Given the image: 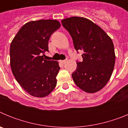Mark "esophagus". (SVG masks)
<instances>
[{
	"label": "esophagus",
	"mask_w": 128,
	"mask_h": 128,
	"mask_svg": "<svg viewBox=\"0 0 128 128\" xmlns=\"http://www.w3.org/2000/svg\"><path fill=\"white\" fill-rule=\"evenodd\" d=\"M66 62V60H62L60 61V63H62V65H64V64H65Z\"/></svg>",
	"instance_id": "34e87169"
}]
</instances>
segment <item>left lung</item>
Instances as JSON below:
<instances>
[{
  "label": "left lung",
  "mask_w": 128,
  "mask_h": 128,
  "mask_svg": "<svg viewBox=\"0 0 128 128\" xmlns=\"http://www.w3.org/2000/svg\"><path fill=\"white\" fill-rule=\"evenodd\" d=\"M69 32L74 48L82 50V62H77L72 74L73 81L87 93L103 88L112 74L115 62L114 46L110 37L101 28L83 17L72 16L62 20Z\"/></svg>",
  "instance_id": "1"
}]
</instances>
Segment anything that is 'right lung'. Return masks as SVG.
I'll list each match as a JSON object with an SVG mask.
<instances>
[{"label":"right lung","instance_id":"add662e5","mask_svg":"<svg viewBox=\"0 0 128 128\" xmlns=\"http://www.w3.org/2000/svg\"><path fill=\"white\" fill-rule=\"evenodd\" d=\"M56 20H40L20 28L10 46V65L16 80L30 96L44 98L56 87L60 67L58 62L46 60L48 42L60 28Z\"/></svg>","mask_w":128,"mask_h":128}]
</instances>
